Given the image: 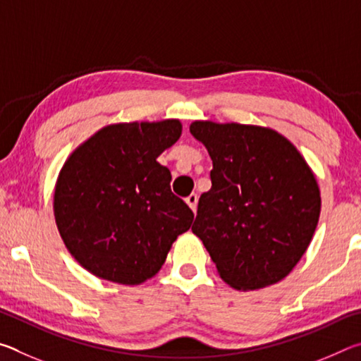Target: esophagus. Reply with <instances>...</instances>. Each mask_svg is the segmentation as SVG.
Listing matches in <instances>:
<instances>
[{
  "label": "esophagus",
  "mask_w": 361,
  "mask_h": 361,
  "mask_svg": "<svg viewBox=\"0 0 361 361\" xmlns=\"http://www.w3.org/2000/svg\"><path fill=\"white\" fill-rule=\"evenodd\" d=\"M197 200H199L197 194H191L189 197H186V204L189 205V209H191L194 213H195V210H197Z\"/></svg>",
  "instance_id": "34e87169"
}]
</instances>
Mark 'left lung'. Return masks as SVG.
Listing matches in <instances>:
<instances>
[{"label":"left lung","mask_w":361,"mask_h":361,"mask_svg":"<svg viewBox=\"0 0 361 361\" xmlns=\"http://www.w3.org/2000/svg\"><path fill=\"white\" fill-rule=\"evenodd\" d=\"M209 151L212 188L199 199L192 232L235 290L283 280L307 250L322 197L309 164L282 133L252 124L194 121Z\"/></svg>","instance_id":"left-lung-1"}]
</instances>
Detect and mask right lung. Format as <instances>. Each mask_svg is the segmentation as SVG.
Instances as JSON below:
<instances>
[{
    "label": "right lung",
    "instance_id": "right-lung-1",
    "mask_svg": "<svg viewBox=\"0 0 361 361\" xmlns=\"http://www.w3.org/2000/svg\"><path fill=\"white\" fill-rule=\"evenodd\" d=\"M178 119L105 126L71 152L54 189V218L85 271L119 285L154 277L194 215L170 191L157 157L181 137Z\"/></svg>",
    "mask_w": 361,
    "mask_h": 361
}]
</instances>
